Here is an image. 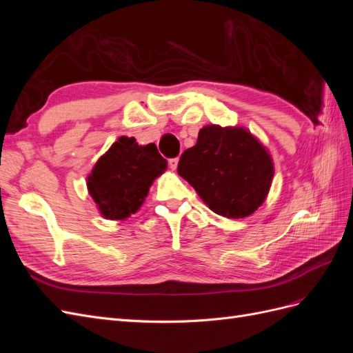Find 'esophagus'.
<instances>
[{
    "instance_id": "34e87169",
    "label": "esophagus",
    "mask_w": 353,
    "mask_h": 353,
    "mask_svg": "<svg viewBox=\"0 0 353 353\" xmlns=\"http://www.w3.org/2000/svg\"><path fill=\"white\" fill-rule=\"evenodd\" d=\"M178 162H179V159H178V157L169 159V168L172 169V170H175V169H176V166H178Z\"/></svg>"
}]
</instances>
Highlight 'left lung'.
<instances>
[{"instance_id":"1","label":"left lung","mask_w":353,"mask_h":353,"mask_svg":"<svg viewBox=\"0 0 353 353\" xmlns=\"http://www.w3.org/2000/svg\"><path fill=\"white\" fill-rule=\"evenodd\" d=\"M178 174L218 215L249 216L268 194L272 159L243 128H201L197 143L181 154Z\"/></svg>"}]
</instances>
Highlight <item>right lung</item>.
I'll return each mask as SVG.
<instances>
[{
  "instance_id": "1",
  "label": "right lung",
  "mask_w": 353,
  "mask_h": 353,
  "mask_svg": "<svg viewBox=\"0 0 353 353\" xmlns=\"http://www.w3.org/2000/svg\"><path fill=\"white\" fill-rule=\"evenodd\" d=\"M166 168L156 144L138 145L134 137H121L91 170L90 194L104 218L125 219L140 209L154 178Z\"/></svg>"
}]
</instances>
